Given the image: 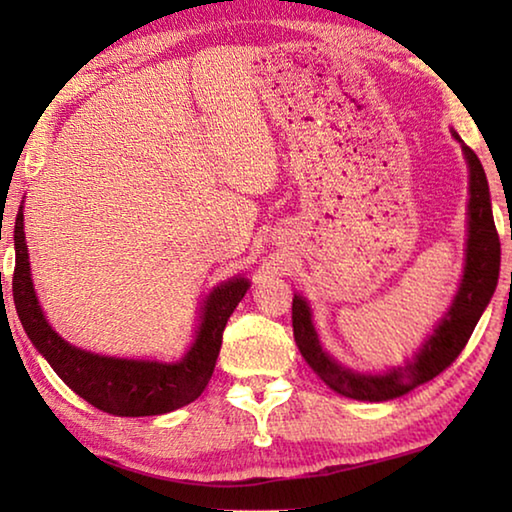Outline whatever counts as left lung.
Segmentation results:
<instances>
[{
  "label": "left lung",
  "instance_id": "left-lung-1",
  "mask_svg": "<svg viewBox=\"0 0 512 512\" xmlns=\"http://www.w3.org/2000/svg\"><path fill=\"white\" fill-rule=\"evenodd\" d=\"M452 135L461 142L458 133L452 131ZM463 153L467 167H470V203H467V216L470 219H467L463 280L452 307L447 309V314L433 329L429 339L424 341L413 361H406L404 366L388 370L384 375H368V372H357L341 366L320 348L307 300L302 296H293V339H296L298 350L311 370L334 393L361 402L395 400V397H402L411 393L413 388L427 384L445 368L452 366L467 341H470L483 309L488 307L492 293L497 289L501 246L495 219H492L488 178H485L481 160L465 144Z\"/></svg>",
  "mask_w": 512,
  "mask_h": 512
}]
</instances>
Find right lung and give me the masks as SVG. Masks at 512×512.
Segmentation results:
<instances>
[{"mask_svg":"<svg viewBox=\"0 0 512 512\" xmlns=\"http://www.w3.org/2000/svg\"><path fill=\"white\" fill-rule=\"evenodd\" d=\"M13 239V300L17 316L36 350L76 395L97 406L99 411L119 418L162 415L201 397L219 357L225 323L250 287L246 277H232L207 296L196 339L180 361L160 363L101 357L60 339L42 314L31 282L22 207L15 219Z\"/></svg>","mask_w":512,"mask_h":512,"instance_id":"1","label":"right lung"}]
</instances>
